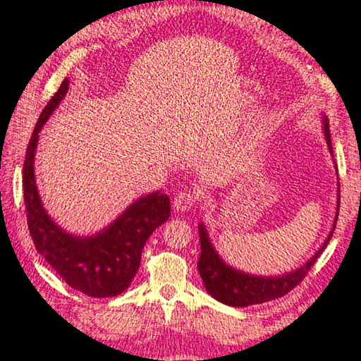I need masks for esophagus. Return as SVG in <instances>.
<instances>
[{"mask_svg": "<svg viewBox=\"0 0 361 361\" xmlns=\"http://www.w3.org/2000/svg\"><path fill=\"white\" fill-rule=\"evenodd\" d=\"M195 195L191 191H183L173 199V209L176 212H188L194 205Z\"/></svg>", "mask_w": 361, "mask_h": 361, "instance_id": "obj_1", "label": "esophagus"}]
</instances>
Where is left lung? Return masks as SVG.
Wrapping results in <instances>:
<instances>
[{
    "label": "left lung",
    "instance_id": "obj_1",
    "mask_svg": "<svg viewBox=\"0 0 361 361\" xmlns=\"http://www.w3.org/2000/svg\"><path fill=\"white\" fill-rule=\"evenodd\" d=\"M322 130L326 140L329 154L333 157V164H336L333 156L331 135H329L328 118L325 114H322ZM334 167L336 172H338V166ZM339 202L341 195L338 181V202H336L338 205H336V215L333 219L331 231L328 232L325 242H323L322 247L312 255V258H309L304 264L298 266L296 269H291L290 272L276 274V276H258V274H250L228 264V262L219 256L218 250L212 243L209 229L205 228L204 223H199L197 229L200 237V258L197 262V267L200 277H202L205 290L209 291V295L212 298H215L216 301L226 305H231V307H248V305L262 304L286 295V293L295 288V286L301 282L305 274L309 272V269L315 264L317 259H319V256L325 252L329 239L333 237L336 221H338Z\"/></svg>",
    "mask_w": 361,
    "mask_h": 361
}]
</instances>
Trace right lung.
Listing matches in <instances>:
<instances>
[{"label":"right lung","mask_w":361,"mask_h":361,"mask_svg":"<svg viewBox=\"0 0 361 361\" xmlns=\"http://www.w3.org/2000/svg\"><path fill=\"white\" fill-rule=\"evenodd\" d=\"M65 79L42 109L30 138L23 162V199L28 229L36 252L71 288L92 298H113L129 288L152 231L170 216L167 194L154 191L133 200L121 215L95 234L78 235L59 226L42 204L35 176L39 132L68 92Z\"/></svg>","instance_id":"obj_1"}]
</instances>
